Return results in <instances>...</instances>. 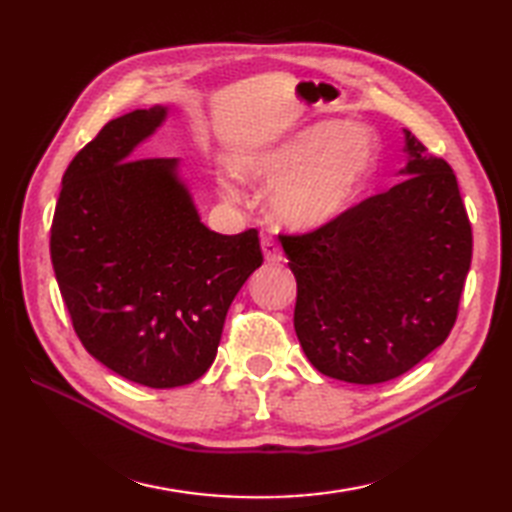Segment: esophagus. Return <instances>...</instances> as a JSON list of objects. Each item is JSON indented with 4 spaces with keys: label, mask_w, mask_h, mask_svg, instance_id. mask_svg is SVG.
Wrapping results in <instances>:
<instances>
[{
    "label": "esophagus",
    "mask_w": 512,
    "mask_h": 512,
    "mask_svg": "<svg viewBox=\"0 0 512 512\" xmlns=\"http://www.w3.org/2000/svg\"><path fill=\"white\" fill-rule=\"evenodd\" d=\"M262 250H264V259L266 262H270V264H279V262H284V253H281V248H279V244L275 242L273 237H262Z\"/></svg>",
    "instance_id": "obj_1"
}]
</instances>
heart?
<instances>
[{
  "label": "heart",
  "mask_w": 512,
  "mask_h": 512,
  "mask_svg": "<svg viewBox=\"0 0 512 512\" xmlns=\"http://www.w3.org/2000/svg\"><path fill=\"white\" fill-rule=\"evenodd\" d=\"M376 143L369 129L323 121L281 140L279 145L235 160L246 182L277 184L268 211L292 231H314L334 222L361 195L372 176ZM228 200L237 198L228 180L220 182Z\"/></svg>",
  "instance_id": "b5f03b06"
}]
</instances>
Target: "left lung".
Wrapping results in <instances>:
<instances>
[{"mask_svg":"<svg viewBox=\"0 0 512 512\" xmlns=\"http://www.w3.org/2000/svg\"><path fill=\"white\" fill-rule=\"evenodd\" d=\"M385 193L281 246L297 279L295 332L321 374L387 383L440 347L458 317L473 235L453 169L405 129Z\"/></svg>","mask_w":512,"mask_h":512,"instance_id":"1","label":"left lung"}]
</instances>
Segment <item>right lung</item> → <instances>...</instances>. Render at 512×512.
Wrapping results in <instances>:
<instances>
[{
	"mask_svg": "<svg viewBox=\"0 0 512 512\" xmlns=\"http://www.w3.org/2000/svg\"><path fill=\"white\" fill-rule=\"evenodd\" d=\"M154 105L107 123L63 173L50 257L74 332L132 383L171 389L215 361L226 312L262 266L255 228H206L178 158L134 151L165 123Z\"/></svg>",
	"mask_w": 512,
	"mask_h": 512,
	"instance_id": "obj_1",
	"label": "right lung"
}]
</instances>
